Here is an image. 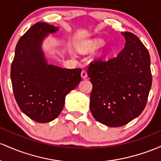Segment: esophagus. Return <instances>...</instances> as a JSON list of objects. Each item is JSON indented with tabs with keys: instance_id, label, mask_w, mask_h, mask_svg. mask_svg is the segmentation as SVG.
Segmentation results:
<instances>
[{
	"instance_id": "34e87169",
	"label": "esophagus",
	"mask_w": 161,
	"mask_h": 161,
	"mask_svg": "<svg viewBox=\"0 0 161 161\" xmlns=\"http://www.w3.org/2000/svg\"><path fill=\"white\" fill-rule=\"evenodd\" d=\"M86 77H87V73H86V71L83 70L82 72H81V77L84 79H85V78H86Z\"/></svg>"
}]
</instances>
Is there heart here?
<instances>
[{"mask_svg":"<svg viewBox=\"0 0 161 161\" xmlns=\"http://www.w3.org/2000/svg\"><path fill=\"white\" fill-rule=\"evenodd\" d=\"M102 43H103L102 41L99 40V39H97V40L93 42V46L95 47H99L102 45Z\"/></svg>","mask_w":161,"mask_h":161,"instance_id":"1","label":"heart"}]
</instances>
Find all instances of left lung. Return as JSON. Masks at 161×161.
Instances as JSON below:
<instances>
[{"label":"left lung","mask_w":161,"mask_h":161,"mask_svg":"<svg viewBox=\"0 0 161 161\" xmlns=\"http://www.w3.org/2000/svg\"><path fill=\"white\" fill-rule=\"evenodd\" d=\"M125 48L118 55L90 63L93 84L90 109L97 121L120 127L142 113L152 84L149 52L136 36L122 32Z\"/></svg>","instance_id":"1"}]
</instances>
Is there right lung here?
Instances as JSON below:
<instances>
[{
    "label": "right lung",
    "instance_id": "right-lung-1",
    "mask_svg": "<svg viewBox=\"0 0 161 161\" xmlns=\"http://www.w3.org/2000/svg\"><path fill=\"white\" fill-rule=\"evenodd\" d=\"M58 30L46 23L34 24L18 41L11 64L13 91L18 106L29 118L40 123L58 116L66 95L81 80L80 68L53 65L45 56L43 41Z\"/></svg>",
    "mask_w": 161,
    "mask_h": 161
}]
</instances>
